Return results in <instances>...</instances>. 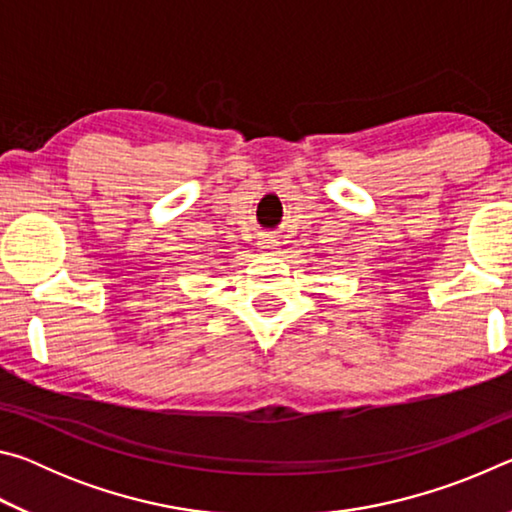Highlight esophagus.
<instances>
[{"label":"esophagus","instance_id":"obj_1","mask_svg":"<svg viewBox=\"0 0 512 512\" xmlns=\"http://www.w3.org/2000/svg\"><path fill=\"white\" fill-rule=\"evenodd\" d=\"M277 239L273 237V235H262V239H259V248H262V253H266V255H273V253H277Z\"/></svg>","mask_w":512,"mask_h":512}]
</instances>
